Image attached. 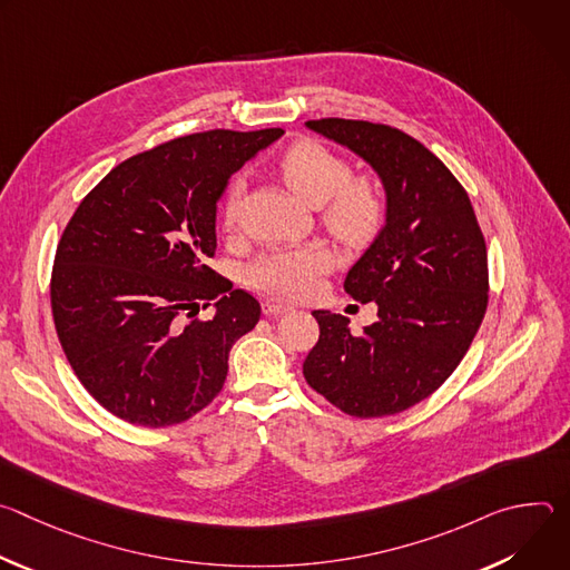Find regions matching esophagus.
<instances>
[{
  "mask_svg": "<svg viewBox=\"0 0 570 570\" xmlns=\"http://www.w3.org/2000/svg\"><path fill=\"white\" fill-rule=\"evenodd\" d=\"M262 308H264L266 315H284V313L291 311V306H286V304L277 302V299H264Z\"/></svg>",
  "mask_w": 570,
  "mask_h": 570,
  "instance_id": "34e87169",
  "label": "esophagus"
}]
</instances>
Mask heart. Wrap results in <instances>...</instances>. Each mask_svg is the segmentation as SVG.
Masks as SVG:
<instances>
[{
  "label": "heart",
  "mask_w": 570,
  "mask_h": 570,
  "mask_svg": "<svg viewBox=\"0 0 570 570\" xmlns=\"http://www.w3.org/2000/svg\"><path fill=\"white\" fill-rule=\"evenodd\" d=\"M279 174L288 189L308 207H322V223L350 246L367 243L385 223L387 200L370 178L352 180L350 161L315 141L291 146ZM243 180H234L225 200V220L234 223ZM334 266V255L322 246L282 248L262 255L248 271L253 288L277 299H304L317 291L324 273Z\"/></svg>",
  "instance_id": "heart-1"
}]
</instances>
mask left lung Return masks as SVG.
<instances>
[{"label": "left lung", "mask_w": 570, "mask_h": 570, "mask_svg": "<svg viewBox=\"0 0 570 570\" xmlns=\"http://www.w3.org/2000/svg\"><path fill=\"white\" fill-rule=\"evenodd\" d=\"M306 128L347 146L383 183L385 225L345 277L376 304L363 334L332 311H313L320 338L306 383L352 417L396 415L433 394L464 358L487 311V248L471 200L424 144L392 126L315 119Z\"/></svg>", "instance_id": "8db88e82"}]
</instances>
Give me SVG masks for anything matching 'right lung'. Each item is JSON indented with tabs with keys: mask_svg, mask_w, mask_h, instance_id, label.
Returning a JSON list of instances; mask_svg holds the SVG:
<instances>
[{
	"mask_svg": "<svg viewBox=\"0 0 570 570\" xmlns=\"http://www.w3.org/2000/svg\"><path fill=\"white\" fill-rule=\"evenodd\" d=\"M282 135L207 130L159 144L121 161L69 218L51 271L56 334L115 417L174 426L220 392L229 350L262 306L207 266L216 203L232 174ZM212 301L214 318L184 322Z\"/></svg>",
	"mask_w": 570,
	"mask_h": 570,
	"instance_id": "1",
	"label": "right lung"
}]
</instances>
